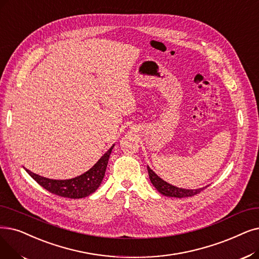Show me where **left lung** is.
I'll return each mask as SVG.
<instances>
[{"label": "left lung", "instance_id": "8db88e82", "mask_svg": "<svg viewBox=\"0 0 259 259\" xmlns=\"http://www.w3.org/2000/svg\"><path fill=\"white\" fill-rule=\"evenodd\" d=\"M147 170L149 174V179L152 185L157 189L160 194L167 197H176V198H185V197H193L199 193H201L205 187L198 188V189H184L176 187L169 183L165 182L154 171L150 169V167L147 166Z\"/></svg>", "mask_w": 259, "mask_h": 259}]
</instances>
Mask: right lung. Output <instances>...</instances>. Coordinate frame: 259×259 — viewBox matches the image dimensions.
Instances as JSON below:
<instances>
[{
	"label": "right lung",
	"mask_w": 259,
	"mask_h": 259,
	"mask_svg": "<svg viewBox=\"0 0 259 259\" xmlns=\"http://www.w3.org/2000/svg\"><path fill=\"white\" fill-rule=\"evenodd\" d=\"M114 145L98 160V162L83 175L70 180H53L41 177L26 169L27 174L50 193L64 198L79 199L93 194L105 177L107 165Z\"/></svg>",
	"instance_id": "obj_1"
}]
</instances>
